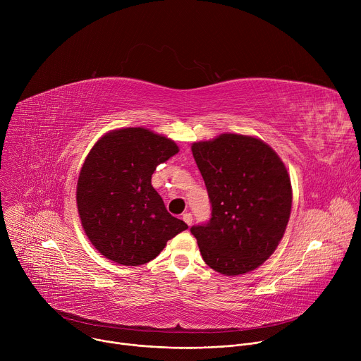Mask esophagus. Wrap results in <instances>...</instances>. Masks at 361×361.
<instances>
[{
	"mask_svg": "<svg viewBox=\"0 0 361 361\" xmlns=\"http://www.w3.org/2000/svg\"><path fill=\"white\" fill-rule=\"evenodd\" d=\"M183 220H184L185 224L191 226V223H192V216H191V213H184V214H183Z\"/></svg>",
	"mask_w": 361,
	"mask_h": 361,
	"instance_id": "34e87169",
	"label": "esophagus"
}]
</instances>
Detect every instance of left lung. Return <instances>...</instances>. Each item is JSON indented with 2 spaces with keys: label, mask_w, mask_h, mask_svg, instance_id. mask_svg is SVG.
<instances>
[{
  "label": "left lung",
  "mask_w": 361,
  "mask_h": 361,
  "mask_svg": "<svg viewBox=\"0 0 361 361\" xmlns=\"http://www.w3.org/2000/svg\"><path fill=\"white\" fill-rule=\"evenodd\" d=\"M207 187L212 219L192 226L205 264L224 276L260 267L277 248L291 213L284 163L264 141L221 134L191 145Z\"/></svg>",
  "instance_id": "left-lung-1"
}]
</instances>
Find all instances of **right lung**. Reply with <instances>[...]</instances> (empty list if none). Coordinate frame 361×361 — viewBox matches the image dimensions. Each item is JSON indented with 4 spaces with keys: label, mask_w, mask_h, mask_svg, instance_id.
<instances>
[{
    "label": "right lung",
    "mask_w": 361,
    "mask_h": 361,
    "mask_svg": "<svg viewBox=\"0 0 361 361\" xmlns=\"http://www.w3.org/2000/svg\"><path fill=\"white\" fill-rule=\"evenodd\" d=\"M177 152L173 140L141 127L110 131L88 152L77 183V207L87 237L109 260L145 264L188 228L151 185L157 166Z\"/></svg>",
    "instance_id": "1"
}]
</instances>
